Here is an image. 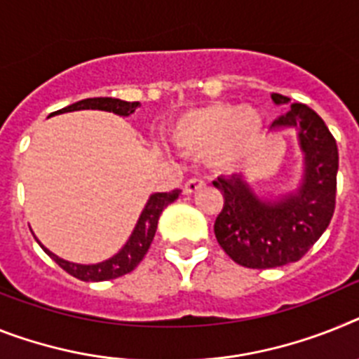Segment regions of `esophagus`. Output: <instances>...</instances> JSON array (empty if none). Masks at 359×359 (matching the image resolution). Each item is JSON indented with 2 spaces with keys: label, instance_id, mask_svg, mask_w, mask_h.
<instances>
[{
  "label": "esophagus",
  "instance_id": "esophagus-1",
  "mask_svg": "<svg viewBox=\"0 0 359 359\" xmlns=\"http://www.w3.org/2000/svg\"><path fill=\"white\" fill-rule=\"evenodd\" d=\"M204 180H198V179H191L188 180L184 186H182V191H184V195H194L197 194L198 189H203L204 188Z\"/></svg>",
  "mask_w": 359,
  "mask_h": 359
}]
</instances>
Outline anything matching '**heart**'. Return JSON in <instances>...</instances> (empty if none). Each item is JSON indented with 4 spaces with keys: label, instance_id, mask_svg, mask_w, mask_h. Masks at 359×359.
<instances>
[{
    "label": "heart",
    "instance_id": "b5f03b06",
    "mask_svg": "<svg viewBox=\"0 0 359 359\" xmlns=\"http://www.w3.org/2000/svg\"><path fill=\"white\" fill-rule=\"evenodd\" d=\"M175 146L204 156L217 170H230L245 162L263 138V116L252 105L213 102L186 111L171 123Z\"/></svg>",
    "mask_w": 359,
    "mask_h": 359
}]
</instances>
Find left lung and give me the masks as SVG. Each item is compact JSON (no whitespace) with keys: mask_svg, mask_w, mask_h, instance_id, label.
Wrapping results in <instances>:
<instances>
[{"mask_svg":"<svg viewBox=\"0 0 359 359\" xmlns=\"http://www.w3.org/2000/svg\"><path fill=\"white\" fill-rule=\"evenodd\" d=\"M272 100L290 98L273 93ZM294 128L305 155V170L294 194L266 203L252 191L243 175L219 177L213 182L224 197L215 219L217 243L237 264L246 268H276L296 263L323 236L336 208L338 146L316 111L305 104L273 120L272 129Z\"/></svg>","mask_w":359,"mask_h":359,"instance_id":"8db88e82","label":"left lung"}]
</instances>
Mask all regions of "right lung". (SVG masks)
<instances>
[{
	"mask_svg": "<svg viewBox=\"0 0 359 359\" xmlns=\"http://www.w3.org/2000/svg\"><path fill=\"white\" fill-rule=\"evenodd\" d=\"M138 102H126L118 100V98H86L76 104H71L63 109L56 111V113H69V111H80V109H100V111H109V113L120 114V116H129L133 114L135 109L138 107ZM179 189H173L170 194H153L147 201L146 208L142 210L138 222L135 226L133 233L129 237V241L123 245L118 254L113 255L107 261L96 264H78V263H69L65 259H60L58 255H54L53 252L43 248V252L49 255L53 261H56L58 266H62L67 273L72 277H76L80 281H109V279H116L120 276H126L131 270L138 266V263L142 261L144 255L147 254V250L151 246L153 237H155L156 224H158V217H161L162 210L179 197Z\"/></svg>",
	"mask_w": 359,
	"mask_h": 359,
	"instance_id": "1",
	"label": "right lung"
}]
</instances>
